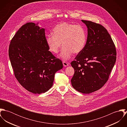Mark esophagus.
I'll use <instances>...</instances> for the list:
<instances>
[{"mask_svg":"<svg viewBox=\"0 0 127 127\" xmlns=\"http://www.w3.org/2000/svg\"><path fill=\"white\" fill-rule=\"evenodd\" d=\"M63 65L64 67H66L68 65H69V63H67L66 62H65V61H63Z\"/></svg>","mask_w":127,"mask_h":127,"instance_id":"1","label":"esophagus"}]
</instances>
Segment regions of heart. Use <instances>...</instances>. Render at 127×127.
<instances>
[{
    "label": "heart",
    "instance_id": "b5f03b06",
    "mask_svg": "<svg viewBox=\"0 0 127 127\" xmlns=\"http://www.w3.org/2000/svg\"><path fill=\"white\" fill-rule=\"evenodd\" d=\"M87 33L81 25H75L66 22H61L55 26L53 35H48L46 42L49 50L57 54L61 46H63L60 57L64 60L69 59L73 54L81 53L87 43Z\"/></svg>",
    "mask_w": 127,
    "mask_h": 127
}]
</instances>
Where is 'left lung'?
I'll return each mask as SVG.
<instances>
[{
  "label": "left lung",
  "instance_id": "obj_1",
  "mask_svg": "<svg viewBox=\"0 0 127 127\" xmlns=\"http://www.w3.org/2000/svg\"><path fill=\"white\" fill-rule=\"evenodd\" d=\"M82 21L88 28L87 40L84 50L71 63L75 70L71 82L76 91L89 94L100 89L108 80L116 51L104 26L91 21Z\"/></svg>",
  "mask_w": 127,
  "mask_h": 127
}]
</instances>
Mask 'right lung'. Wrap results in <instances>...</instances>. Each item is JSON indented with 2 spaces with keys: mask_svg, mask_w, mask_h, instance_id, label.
Wrapping results in <instances>:
<instances>
[{
  "mask_svg": "<svg viewBox=\"0 0 127 127\" xmlns=\"http://www.w3.org/2000/svg\"><path fill=\"white\" fill-rule=\"evenodd\" d=\"M38 23L22 26L12 39L9 56L15 76L19 84L34 94L48 91L55 74L63 67L61 60L49 51L45 29Z\"/></svg>",
  "mask_w": 127,
  "mask_h": 127,
  "instance_id": "right-lung-1",
  "label": "right lung"
}]
</instances>
